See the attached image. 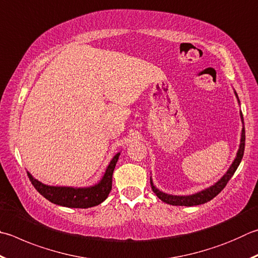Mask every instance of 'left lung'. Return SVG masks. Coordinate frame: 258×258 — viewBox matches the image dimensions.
<instances>
[{"instance_id": "left-lung-1", "label": "left lung", "mask_w": 258, "mask_h": 258, "mask_svg": "<svg viewBox=\"0 0 258 258\" xmlns=\"http://www.w3.org/2000/svg\"><path fill=\"white\" fill-rule=\"evenodd\" d=\"M235 95L237 97L238 102L240 104L239 98H238L236 91H235ZM240 118L242 121V130H241L240 144H239V149H238L237 156L235 158V160H233V162L231 163V166L229 167V169L227 170L226 174L220 178L214 185L210 186L209 188H205L191 195H171V194H167V193H163L161 190H159L157 187L153 185V181L151 178H150V184H151V188L153 190V193H156V195L162 201V202L170 205H179V207H194V205L204 204L212 199H214L215 196H217L220 191L226 187L227 182L230 180V178L233 176V174H235L238 166H239V163L241 162L243 151H245V127H243L242 113H240Z\"/></svg>"}]
</instances>
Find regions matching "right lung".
I'll list each match as a JSON object with an SVG mask.
<instances>
[{
  "label": "right lung",
  "instance_id": "add662e5",
  "mask_svg": "<svg viewBox=\"0 0 258 258\" xmlns=\"http://www.w3.org/2000/svg\"><path fill=\"white\" fill-rule=\"evenodd\" d=\"M119 154L120 152L116 153L111 159L101 179L96 185L89 187L49 186L37 180L29 171H27V174L35 188L49 202L60 205V207L88 209L99 205L108 198L111 190V184H113V172L118 161Z\"/></svg>",
  "mask_w": 258,
  "mask_h": 258
}]
</instances>
